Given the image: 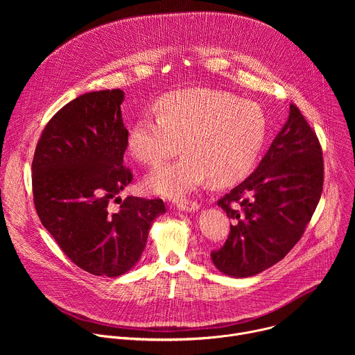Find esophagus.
Here are the masks:
<instances>
[{"mask_svg":"<svg viewBox=\"0 0 355 355\" xmlns=\"http://www.w3.org/2000/svg\"><path fill=\"white\" fill-rule=\"evenodd\" d=\"M177 208L178 211H182V212H195L199 209V204L196 200L181 199L180 202H177Z\"/></svg>","mask_w":355,"mask_h":355,"instance_id":"34e87169","label":"esophagus"}]
</instances>
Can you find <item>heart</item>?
I'll list each match as a JSON object with an SVG mask.
<instances>
[{
  "mask_svg": "<svg viewBox=\"0 0 355 355\" xmlns=\"http://www.w3.org/2000/svg\"><path fill=\"white\" fill-rule=\"evenodd\" d=\"M266 139V118L251 101L211 89L189 88L164 95L157 115H141L128 132V150L143 164H171L147 174V192L180 199L209 178L230 185L251 170Z\"/></svg>",
  "mask_w": 355,
  "mask_h": 355,
  "instance_id": "1",
  "label": "heart"
}]
</instances>
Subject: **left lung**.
<instances>
[{
	"label": "left lung",
	"mask_w": 355,
	"mask_h": 355,
	"mask_svg": "<svg viewBox=\"0 0 355 355\" xmlns=\"http://www.w3.org/2000/svg\"><path fill=\"white\" fill-rule=\"evenodd\" d=\"M323 171L318 136L291 104L286 123L256 171L218 200L233 223L223 247L211 252L215 267L247 278L281 261L312 219Z\"/></svg>",
	"instance_id": "8db88e82"
}]
</instances>
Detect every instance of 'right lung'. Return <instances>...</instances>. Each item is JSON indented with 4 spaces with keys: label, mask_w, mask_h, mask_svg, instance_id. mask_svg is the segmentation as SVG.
Segmentation results:
<instances>
[{
    "label": "right lung",
    "mask_w": 355,
    "mask_h": 355,
    "mask_svg": "<svg viewBox=\"0 0 355 355\" xmlns=\"http://www.w3.org/2000/svg\"><path fill=\"white\" fill-rule=\"evenodd\" d=\"M123 99L122 89H101L70 101L44 126L32 162L44 229L77 267L111 278L136 266L151 223L166 214L162 199L119 196L133 178L123 166Z\"/></svg>",
    "instance_id": "right-lung-1"
}]
</instances>
